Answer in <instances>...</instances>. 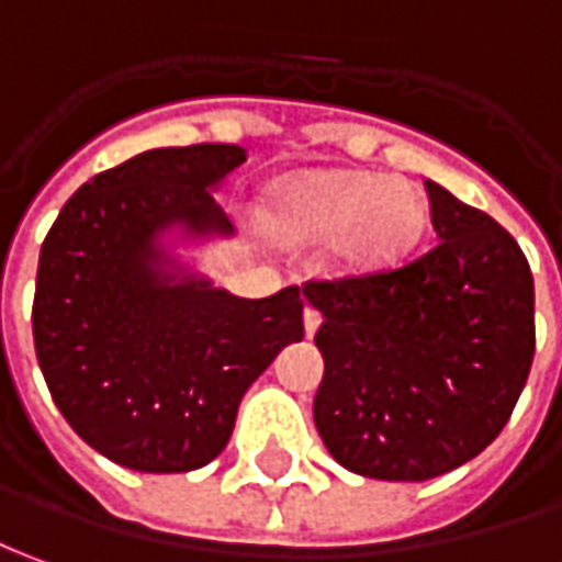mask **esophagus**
<instances>
[{
  "label": "esophagus",
  "mask_w": 562,
  "mask_h": 562,
  "mask_svg": "<svg viewBox=\"0 0 562 562\" xmlns=\"http://www.w3.org/2000/svg\"><path fill=\"white\" fill-rule=\"evenodd\" d=\"M305 336H315L321 327V315H318V308H312V305H305Z\"/></svg>",
  "instance_id": "obj_1"
}]
</instances>
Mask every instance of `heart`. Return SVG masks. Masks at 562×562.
<instances>
[{"mask_svg": "<svg viewBox=\"0 0 562 562\" xmlns=\"http://www.w3.org/2000/svg\"><path fill=\"white\" fill-rule=\"evenodd\" d=\"M272 229L284 241L318 244L336 238L346 269L392 262L419 232L416 189L404 180L358 173H293L278 180L269 199Z\"/></svg>", "mask_w": 562, "mask_h": 562, "instance_id": "heart-1", "label": "heart"}]
</instances>
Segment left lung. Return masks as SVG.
I'll return each instance as SVG.
<instances>
[{"label":"left lung","mask_w":562,"mask_h":562,"mask_svg":"<svg viewBox=\"0 0 562 562\" xmlns=\"http://www.w3.org/2000/svg\"><path fill=\"white\" fill-rule=\"evenodd\" d=\"M437 241L397 269L308 281L324 324L315 425L373 481H431L510 419L536 355V288L520 244L425 180Z\"/></svg>","instance_id":"1"}]
</instances>
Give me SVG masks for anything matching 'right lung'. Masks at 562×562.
I'll use <instances>...</instances> for the list:
<instances>
[{
	"label": "right lung",
	"mask_w": 562,
	"mask_h": 562,
	"mask_svg": "<svg viewBox=\"0 0 562 562\" xmlns=\"http://www.w3.org/2000/svg\"><path fill=\"white\" fill-rule=\"evenodd\" d=\"M232 143L149 149L64 204L38 254L33 342L54 404L115 465L183 474L229 443L238 404L303 339L300 288L241 300L186 272L161 238L232 235L211 189Z\"/></svg>",
	"instance_id": "obj_1"
}]
</instances>
